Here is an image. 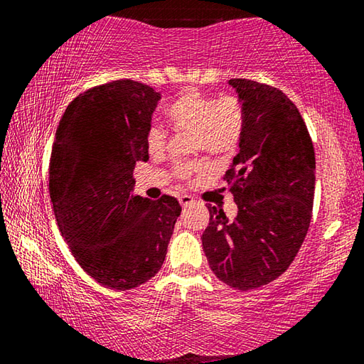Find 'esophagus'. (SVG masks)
<instances>
[{
  "label": "esophagus",
  "mask_w": 364,
  "mask_h": 364,
  "mask_svg": "<svg viewBox=\"0 0 364 364\" xmlns=\"http://www.w3.org/2000/svg\"><path fill=\"white\" fill-rule=\"evenodd\" d=\"M178 200H180L181 207H188V205H191V204H193V202H194L193 197H191V196H186V194H184V196H180V199H178Z\"/></svg>",
  "instance_id": "esophagus-1"
}]
</instances>
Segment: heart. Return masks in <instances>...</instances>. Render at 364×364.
I'll use <instances>...</instances> for the list:
<instances>
[{"label": "heart", "instance_id": "obj_1", "mask_svg": "<svg viewBox=\"0 0 364 364\" xmlns=\"http://www.w3.org/2000/svg\"><path fill=\"white\" fill-rule=\"evenodd\" d=\"M170 127L176 133H193V152H205L208 157L221 159L236 149L244 132V107L237 96L204 95L197 90H184L165 107ZM168 133L162 125L152 123L146 134L151 156L164 154ZM204 171L199 162H180L173 176L189 183Z\"/></svg>", "mask_w": 364, "mask_h": 364}]
</instances>
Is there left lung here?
Listing matches in <instances>:
<instances>
[{
    "mask_svg": "<svg viewBox=\"0 0 364 364\" xmlns=\"http://www.w3.org/2000/svg\"><path fill=\"white\" fill-rule=\"evenodd\" d=\"M230 85L245 117L241 151L223 176L237 215L228 218L220 205H208L202 245L220 281L249 291L279 278L304 244L316 162L305 122L282 91L249 78Z\"/></svg>",
    "mask_w": 364,
    "mask_h": 364,
    "instance_id": "left-lung-1",
    "label": "left lung"
}]
</instances>
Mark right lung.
Instances as JSON below:
<instances>
[{
	"instance_id": "right-lung-1",
	"label": "right lung",
	"mask_w": 364,
	"mask_h": 364,
	"mask_svg": "<svg viewBox=\"0 0 364 364\" xmlns=\"http://www.w3.org/2000/svg\"><path fill=\"white\" fill-rule=\"evenodd\" d=\"M160 95L122 78L93 86L67 106L49 160L59 231L91 278L128 291L162 268L181 207L134 194L133 170L149 159L146 134Z\"/></svg>"
}]
</instances>
